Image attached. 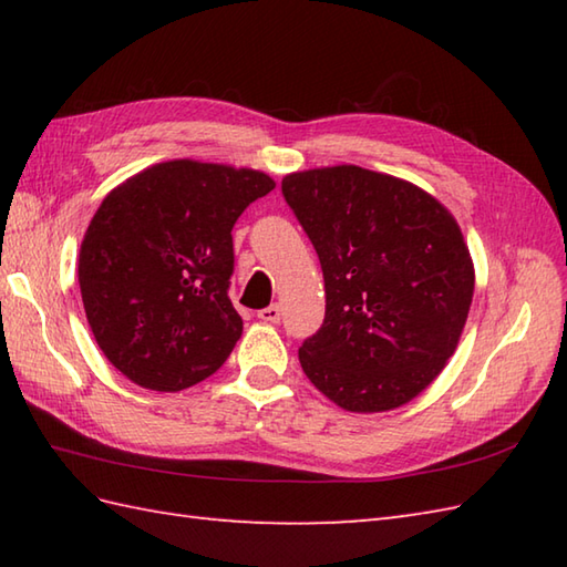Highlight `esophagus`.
<instances>
[{"label": "esophagus", "instance_id": "obj_1", "mask_svg": "<svg viewBox=\"0 0 567 567\" xmlns=\"http://www.w3.org/2000/svg\"><path fill=\"white\" fill-rule=\"evenodd\" d=\"M280 317H282V311L277 305H270V307H265V309L258 311V319L265 321V323H277V321H280Z\"/></svg>", "mask_w": 567, "mask_h": 567}]
</instances>
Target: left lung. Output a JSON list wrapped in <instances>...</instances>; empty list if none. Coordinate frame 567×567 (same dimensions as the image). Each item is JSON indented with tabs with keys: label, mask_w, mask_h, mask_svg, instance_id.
Segmentation results:
<instances>
[{
	"label": "left lung",
	"mask_w": 567,
	"mask_h": 567,
	"mask_svg": "<svg viewBox=\"0 0 567 567\" xmlns=\"http://www.w3.org/2000/svg\"><path fill=\"white\" fill-rule=\"evenodd\" d=\"M282 195L327 292L321 329L299 348L305 375L346 412L412 402L455 353L473 305L461 226L429 192L358 165L290 173Z\"/></svg>",
	"instance_id": "obj_1"
}]
</instances>
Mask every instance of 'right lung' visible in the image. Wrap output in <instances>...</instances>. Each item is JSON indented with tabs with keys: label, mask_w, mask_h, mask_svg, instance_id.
I'll use <instances>...</instances> for the list:
<instances>
[{
	"label": "right lung",
	"mask_w": 567,
	"mask_h": 567,
	"mask_svg": "<svg viewBox=\"0 0 567 567\" xmlns=\"http://www.w3.org/2000/svg\"><path fill=\"white\" fill-rule=\"evenodd\" d=\"M275 189L252 167L165 161L116 185L84 231L78 277L106 360L131 382L179 392L231 355L244 319L228 299L231 228Z\"/></svg>",
	"instance_id": "obj_1"
}]
</instances>
